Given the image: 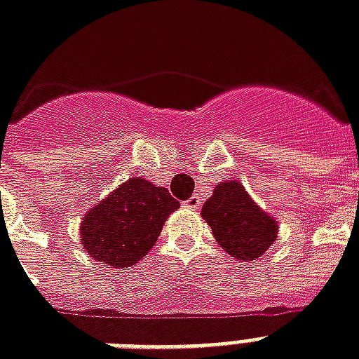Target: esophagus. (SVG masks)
Masks as SVG:
<instances>
[{"label":"esophagus","mask_w":359,"mask_h":359,"mask_svg":"<svg viewBox=\"0 0 359 359\" xmlns=\"http://www.w3.org/2000/svg\"><path fill=\"white\" fill-rule=\"evenodd\" d=\"M184 206H186V208H191V210L201 208V199L197 197V195H191L189 199L184 201Z\"/></svg>","instance_id":"34e87169"}]
</instances>
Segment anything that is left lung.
<instances>
[{"instance_id": "1", "label": "left lung", "mask_w": 359, "mask_h": 359, "mask_svg": "<svg viewBox=\"0 0 359 359\" xmlns=\"http://www.w3.org/2000/svg\"><path fill=\"white\" fill-rule=\"evenodd\" d=\"M201 215L212 226L215 241L236 260H258L278 232L276 221L262 212L236 180L217 184Z\"/></svg>"}]
</instances>
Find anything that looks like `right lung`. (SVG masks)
I'll use <instances>...</instances> for the list:
<instances>
[{"mask_svg":"<svg viewBox=\"0 0 359 359\" xmlns=\"http://www.w3.org/2000/svg\"><path fill=\"white\" fill-rule=\"evenodd\" d=\"M177 208L179 201L168 189L134 177L84 215L83 247L95 260L130 267L149 252Z\"/></svg>","mask_w":359,"mask_h":359,"instance_id":"obj_1","label":"right lung"}]
</instances>
